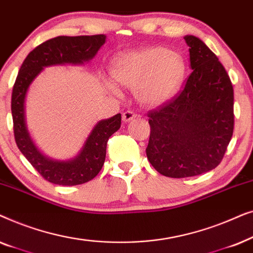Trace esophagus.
<instances>
[{
  "instance_id": "34e87169",
  "label": "esophagus",
  "mask_w": 253,
  "mask_h": 253,
  "mask_svg": "<svg viewBox=\"0 0 253 253\" xmlns=\"http://www.w3.org/2000/svg\"><path fill=\"white\" fill-rule=\"evenodd\" d=\"M137 117V115L136 114H134L133 112H131V110H126V112H124L123 114H122V120H123V122H130L131 120H133V119H136Z\"/></svg>"
}]
</instances>
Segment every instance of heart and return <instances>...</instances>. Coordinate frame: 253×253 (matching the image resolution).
<instances>
[{
  "label": "heart",
  "mask_w": 253,
  "mask_h": 253,
  "mask_svg": "<svg viewBox=\"0 0 253 253\" xmlns=\"http://www.w3.org/2000/svg\"><path fill=\"white\" fill-rule=\"evenodd\" d=\"M110 75L121 86L134 89L138 102L157 107L167 102L177 92L185 67L177 53L164 47H146L121 55L110 64ZM110 91L119 94L115 85Z\"/></svg>",
  "instance_id": "obj_1"
}]
</instances>
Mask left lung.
Listing matches in <instances>:
<instances>
[{"instance_id":"8db88e82","label":"left lung","mask_w":253,"mask_h":253,"mask_svg":"<svg viewBox=\"0 0 253 253\" xmlns=\"http://www.w3.org/2000/svg\"><path fill=\"white\" fill-rule=\"evenodd\" d=\"M184 40L191 75L177 96L148 113L147 159L157 171L172 178L215 168L234 131V88L226 69L199 38Z\"/></svg>"}]
</instances>
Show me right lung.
Wrapping results in <instances>:
<instances>
[{"instance_id": "1", "label": "right lung", "mask_w": 253, "mask_h": 253, "mask_svg": "<svg viewBox=\"0 0 253 253\" xmlns=\"http://www.w3.org/2000/svg\"><path fill=\"white\" fill-rule=\"evenodd\" d=\"M106 42L105 34L56 37L34 48L24 60L13 85L11 113L16 144L36 170L57 185H78L91 181L101 170L106 159L107 141L121 127V114L99 121L75 158L54 160L34 144L27 130L25 100L31 84L43 68L57 64H84L95 56Z\"/></svg>"}]
</instances>
